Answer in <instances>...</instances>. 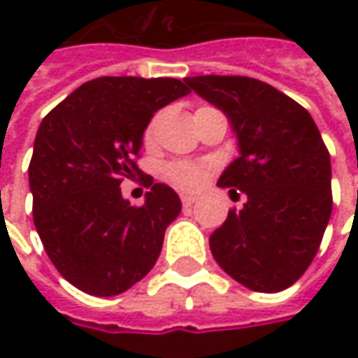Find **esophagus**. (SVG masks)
I'll list each match as a JSON object with an SVG mask.
<instances>
[{
	"label": "esophagus",
	"instance_id": "1",
	"mask_svg": "<svg viewBox=\"0 0 358 358\" xmlns=\"http://www.w3.org/2000/svg\"><path fill=\"white\" fill-rule=\"evenodd\" d=\"M195 201H197L195 195H181V203H183V207H191Z\"/></svg>",
	"mask_w": 358,
	"mask_h": 358
}]
</instances>
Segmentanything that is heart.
<instances>
[{
  "instance_id": "heart-1",
  "label": "heart",
  "mask_w": 358,
  "mask_h": 358,
  "mask_svg": "<svg viewBox=\"0 0 358 358\" xmlns=\"http://www.w3.org/2000/svg\"><path fill=\"white\" fill-rule=\"evenodd\" d=\"M153 127H149L145 133V141H151ZM167 177L181 189H197L207 177V167L197 163H171L167 167Z\"/></svg>"
}]
</instances>
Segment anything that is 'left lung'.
<instances>
[{
    "instance_id": "obj_1",
    "label": "left lung",
    "mask_w": 358,
    "mask_h": 358,
    "mask_svg": "<svg viewBox=\"0 0 358 358\" xmlns=\"http://www.w3.org/2000/svg\"><path fill=\"white\" fill-rule=\"evenodd\" d=\"M187 85L227 115L239 157L217 185L241 211L213 231L217 265L259 293H279L307 271L331 219V157L305 107L243 76L187 77Z\"/></svg>"
}]
</instances>
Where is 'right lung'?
<instances>
[{"label": "right lung", "mask_w": 358, "mask_h": 358, "mask_svg": "<svg viewBox=\"0 0 358 358\" xmlns=\"http://www.w3.org/2000/svg\"><path fill=\"white\" fill-rule=\"evenodd\" d=\"M191 90L173 77H97L43 117L29 163L34 223L55 268L79 291L125 293L153 268L181 199L135 165L161 107ZM150 191L141 208L120 195L125 178Z\"/></svg>", "instance_id": "add662e5"}]
</instances>
